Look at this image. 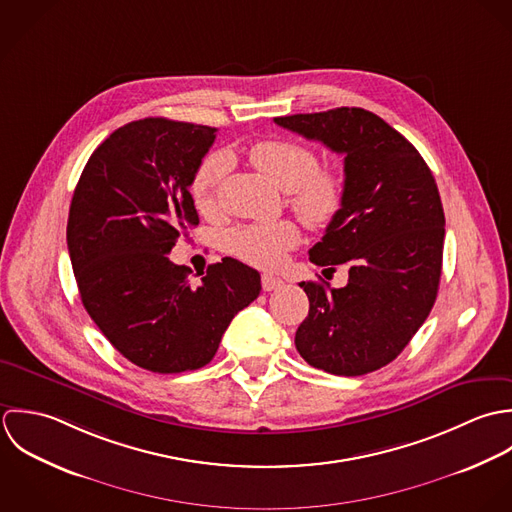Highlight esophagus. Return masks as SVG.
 <instances>
[{"label":"esophagus","mask_w":512,"mask_h":512,"mask_svg":"<svg viewBox=\"0 0 512 512\" xmlns=\"http://www.w3.org/2000/svg\"><path fill=\"white\" fill-rule=\"evenodd\" d=\"M261 285H263V291H275V289H281L285 285V281L277 275H271V273H265L261 277Z\"/></svg>","instance_id":"obj_1"}]
</instances>
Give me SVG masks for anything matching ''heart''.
<instances>
[{
    "mask_svg": "<svg viewBox=\"0 0 512 512\" xmlns=\"http://www.w3.org/2000/svg\"><path fill=\"white\" fill-rule=\"evenodd\" d=\"M249 162L287 192L291 209L312 229L326 227L344 204V178L336 168H318V156L295 140H259L249 148ZM227 174V158L207 156L192 180V194L200 209H211ZM301 239L293 221L253 223L229 233V251L255 267H275Z\"/></svg>",
    "mask_w": 512,
    "mask_h": 512,
    "instance_id": "heart-1",
    "label": "heart"
}]
</instances>
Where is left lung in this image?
Segmentation results:
<instances>
[{"label": "left lung", "mask_w": 512, "mask_h": 512, "mask_svg": "<svg viewBox=\"0 0 512 512\" xmlns=\"http://www.w3.org/2000/svg\"><path fill=\"white\" fill-rule=\"evenodd\" d=\"M275 122L344 156V204L308 251L314 265H348V285L303 281L308 316L295 344L310 366L362 376L390 364L437 297L445 215L425 160L364 108L279 116Z\"/></svg>", "instance_id": "left-lung-1"}]
</instances>
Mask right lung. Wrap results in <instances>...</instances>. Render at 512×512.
<instances>
[{
    "mask_svg": "<svg viewBox=\"0 0 512 512\" xmlns=\"http://www.w3.org/2000/svg\"><path fill=\"white\" fill-rule=\"evenodd\" d=\"M215 128L142 118L91 154L75 188L67 245L81 301L132 364L180 374L211 362L231 318L261 293V275L225 257L192 285L168 257L200 223L190 186Z\"/></svg>",
    "mask_w": 512,
    "mask_h": 512,
    "instance_id": "obj_1",
    "label": "right lung"
}]
</instances>
